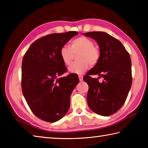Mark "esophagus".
<instances>
[{
    "label": "esophagus",
    "instance_id": "1",
    "mask_svg": "<svg viewBox=\"0 0 148 148\" xmlns=\"http://www.w3.org/2000/svg\"><path fill=\"white\" fill-rule=\"evenodd\" d=\"M78 77H79V79L80 81H82L83 80V76H81V75H80V76H79Z\"/></svg>",
    "mask_w": 148,
    "mask_h": 148
}]
</instances>
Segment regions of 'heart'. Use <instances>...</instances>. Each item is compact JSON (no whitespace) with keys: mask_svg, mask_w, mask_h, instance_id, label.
Returning <instances> with one entry per match:
<instances>
[{"mask_svg":"<svg viewBox=\"0 0 148 148\" xmlns=\"http://www.w3.org/2000/svg\"><path fill=\"white\" fill-rule=\"evenodd\" d=\"M78 61L73 63L69 68L71 73L81 74L85 72L90 66H95L98 63L100 51L99 47L94 45L92 39L81 36L71 42L69 47L63 46L60 51L62 60L66 65H70L75 55Z\"/></svg>","mask_w":148,"mask_h":148,"instance_id":"1","label":"heart"}]
</instances>
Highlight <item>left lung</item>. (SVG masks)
Here are the masks:
<instances>
[{
    "mask_svg": "<svg viewBox=\"0 0 148 148\" xmlns=\"http://www.w3.org/2000/svg\"><path fill=\"white\" fill-rule=\"evenodd\" d=\"M84 36L97 40L100 51L98 63L83 77L89 86L88 104L97 114L111 116L124 104L132 86L130 56L122 43L108 34L90 32ZM91 75L99 77L92 78Z\"/></svg>",
    "mask_w": 148,
    "mask_h": 148,
    "instance_id": "8db88e82",
    "label": "left lung"
}]
</instances>
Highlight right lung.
Returning <instances> with one entry per match:
<instances>
[{"label":"right lung","instance_id":"add662e5","mask_svg":"<svg viewBox=\"0 0 148 148\" xmlns=\"http://www.w3.org/2000/svg\"><path fill=\"white\" fill-rule=\"evenodd\" d=\"M76 31L51 34L37 39L23 56L21 90L31 111L37 118L55 122L66 114L70 97L79 83L77 75L70 74L62 60L60 51Z\"/></svg>","mask_w":148,"mask_h":148}]
</instances>
